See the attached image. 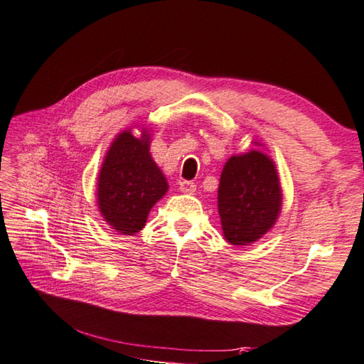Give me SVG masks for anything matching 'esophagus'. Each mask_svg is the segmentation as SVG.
<instances>
[{
	"label": "esophagus",
	"instance_id": "obj_1",
	"mask_svg": "<svg viewBox=\"0 0 364 364\" xmlns=\"http://www.w3.org/2000/svg\"><path fill=\"white\" fill-rule=\"evenodd\" d=\"M196 189H197L196 183H192V181H181L180 183V191L184 192V194H194Z\"/></svg>",
	"mask_w": 364,
	"mask_h": 364
}]
</instances>
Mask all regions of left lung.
<instances>
[{"mask_svg": "<svg viewBox=\"0 0 364 364\" xmlns=\"http://www.w3.org/2000/svg\"><path fill=\"white\" fill-rule=\"evenodd\" d=\"M273 159L257 149L232 156L220 173L218 210L225 240L247 246L274 225L282 194Z\"/></svg>", "mask_w": 364, "mask_h": 364, "instance_id": "left-lung-1", "label": "left lung"}]
</instances>
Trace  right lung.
<instances>
[{"instance_id":"add662e5","label":"right lung","mask_w":364,"mask_h":364,"mask_svg":"<svg viewBox=\"0 0 364 364\" xmlns=\"http://www.w3.org/2000/svg\"><path fill=\"white\" fill-rule=\"evenodd\" d=\"M168 184L149 154V134L123 131L113 140L97 178V206L104 220L121 235L144 229L148 213L166 196Z\"/></svg>"}]
</instances>
